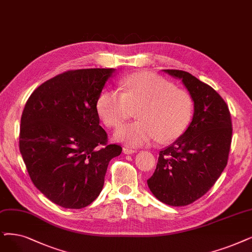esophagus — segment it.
<instances>
[{
	"mask_svg": "<svg viewBox=\"0 0 252 252\" xmlns=\"http://www.w3.org/2000/svg\"><path fill=\"white\" fill-rule=\"evenodd\" d=\"M136 152V150H134V149H130V148H123V153L124 154H127V155H131V154H133V153H135Z\"/></svg>",
	"mask_w": 252,
	"mask_h": 252,
	"instance_id": "obj_1",
	"label": "esophagus"
}]
</instances>
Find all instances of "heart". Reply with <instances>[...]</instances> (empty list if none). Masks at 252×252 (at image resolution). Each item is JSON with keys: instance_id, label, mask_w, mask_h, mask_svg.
<instances>
[{"instance_id": "b5f03b06", "label": "heart", "mask_w": 252, "mask_h": 252, "mask_svg": "<svg viewBox=\"0 0 252 252\" xmlns=\"http://www.w3.org/2000/svg\"><path fill=\"white\" fill-rule=\"evenodd\" d=\"M117 89L103 91L97 100V112L107 127H118L136 109L138 120L121 126L114 134L117 142L131 147L172 140L182 134L193 115V99L186 90L175 88L156 74L129 75Z\"/></svg>"}]
</instances>
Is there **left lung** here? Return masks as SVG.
Segmentation results:
<instances>
[{"instance_id":"obj_1","label":"left lung","mask_w":252,"mask_h":252,"mask_svg":"<svg viewBox=\"0 0 252 252\" xmlns=\"http://www.w3.org/2000/svg\"><path fill=\"white\" fill-rule=\"evenodd\" d=\"M182 80L193 99V116L175 143L160 151L153 176L147 182L160 202L187 206L207 193L226 166L231 120L224 100L209 85L182 70H163Z\"/></svg>"}]
</instances>
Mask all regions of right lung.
I'll return each instance as SVG.
<instances>
[{
	"label": "right lung",
	"instance_id": "right-lung-1",
	"mask_svg": "<svg viewBox=\"0 0 252 252\" xmlns=\"http://www.w3.org/2000/svg\"><path fill=\"white\" fill-rule=\"evenodd\" d=\"M116 69L71 70L46 80L28 99L19 151L32 182L53 203L82 209L98 197L109 161L122 152L106 145L97 100Z\"/></svg>",
	"mask_w": 252,
	"mask_h": 252
}]
</instances>
